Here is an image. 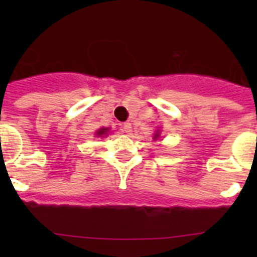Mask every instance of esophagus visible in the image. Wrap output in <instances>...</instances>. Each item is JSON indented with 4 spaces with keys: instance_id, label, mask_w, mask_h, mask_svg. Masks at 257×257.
Instances as JSON below:
<instances>
[{
    "instance_id": "34e87169",
    "label": "esophagus",
    "mask_w": 257,
    "mask_h": 257,
    "mask_svg": "<svg viewBox=\"0 0 257 257\" xmlns=\"http://www.w3.org/2000/svg\"><path fill=\"white\" fill-rule=\"evenodd\" d=\"M121 128H123V131L125 132V133L129 134L132 132V124L129 123V121H125V123H123Z\"/></svg>"
}]
</instances>
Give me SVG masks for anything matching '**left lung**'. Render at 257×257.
I'll return each instance as SVG.
<instances>
[{"label":"left lung","instance_id":"obj_1","mask_svg":"<svg viewBox=\"0 0 257 257\" xmlns=\"http://www.w3.org/2000/svg\"><path fill=\"white\" fill-rule=\"evenodd\" d=\"M158 137H159V134H155V137H154V138H158Z\"/></svg>","mask_w":257,"mask_h":257}]
</instances>
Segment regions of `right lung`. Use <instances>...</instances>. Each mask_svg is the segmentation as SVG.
Returning a JSON list of instances; mask_svg holds the SVG:
<instances>
[{
    "label": "right lung",
    "instance_id": "right-lung-1",
    "mask_svg": "<svg viewBox=\"0 0 257 257\" xmlns=\"http://www.w3.org/2000/svg\"><path fill=\"white\" fill-rule=\"evenodd\" d=\"M107 132H108V129L102 128V129H99V131L97 132V136L98 137H102V136H104V134H107Z\"/></svg>",
    "mask_w": 257,
    "mask_h": 257
}]
</instances>
